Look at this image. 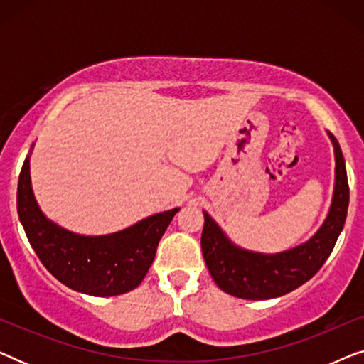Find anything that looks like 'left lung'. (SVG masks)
I'll list each match as a JSON object with an SVG mask.
<instances>
[{
    "label": "left lung",
    "mask_w": 364,
    "mask_h": 364,
    "mask_svg": "<svg viewBox=\"0 0 364 364\" xmlns=\"http://www.w3.org/2000/svg\"><path fill=\"white\" fill-rule=\"evenodd\" d=\"M328 134L335 147V192L326 220L308 242L273 255L248 252L233 245L212 217L203 212L205 223L200 238L203 260L220 290L245 300L287 295L315 277L330 257L345 225L350 187L340 144L331 132Z\"/></svg>",
    "instance_id": "1"
}]
</instances>
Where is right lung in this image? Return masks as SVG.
<instances>
[{
    "label": "right lung",
    "instance_id": "add662e5",
    "mask_svg": "<svg viewBox=\"0 0 364 364\" xmlns=\"http://www.w3.org/2000/svg\"><path fill=\"white\" fill-rule=\"evenodd\" d=\"M177 212L178 208H172L156 213L111 235H77L48 220L39 210L29 178V159L19 173L18 215L29 243L53 277L86 295L116 296L141 285Z\"/></svg>",
    "mask_w": 364,
    "mask_h": 364
}]
</instances>
